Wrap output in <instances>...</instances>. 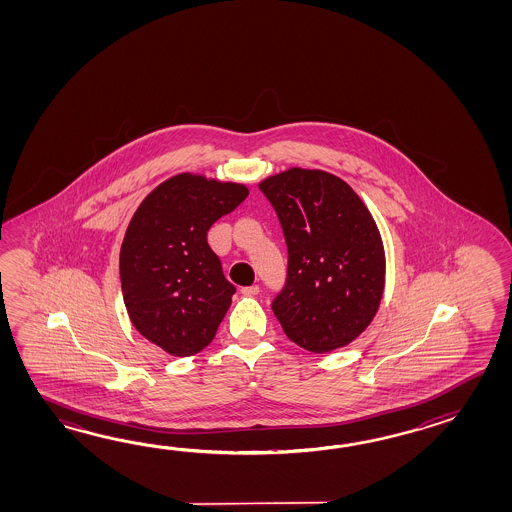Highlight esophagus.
I'll use <instances>...</instances> for the list:
<instances>
[{
  "label": "esophagus",
  "mask_w": 512,
  "mask_h": 512,
  "mask_svg": "<svg viewBox=\"0 0 512 512\" xmlns=\"http://www.w3.org/2000/svg\"><path fill=\"white\" fill-rule=\"evenodd\" d=\"M241 293L247 294V296H256L260 294V285H249V287H243Z\"/></svg>",
  "instance_id": "34e87169"
}]
</instances>
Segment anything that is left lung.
Instances as JSON below:
<instances>
[{
    "label": "left lung",
    "mask_w": 512,
    "mask_h": 512,
    "mask_svg": "<svg viewBox=\"0 0 512 512\" xmlns=\"http://www.w3.org/2000/svg\"><path fill=\"white\" fill-rule=\"evenodd\" d=\"M289 261L272 311L300 348L327 353L370 326L384 291V247L370 210L337 175L291 168L261 181Z\"/></svg>",
    "instance_id": "8db88e82"
}]
</instances>
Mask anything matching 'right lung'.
Here are the masks:
<instances>
[{
	"mask_svg": "<svg viewBox=\"0 0 512 512\" xmlns=\"http://www.w3.org/2000/svg\"><path fill=\"white\" fill-rule=\"evenodd\" d=\"M247 186L203 175L164 181L137 208L120 247V283L131 324L174 357L216 337L236 287L210 249V227L240 207Z\"/></svg>",
	"mask_w": 512,
	"mask_h": 512,
	"instance_id": "right-lung-1",
	"label": "right lung"
}]
</instances>
